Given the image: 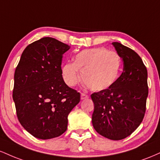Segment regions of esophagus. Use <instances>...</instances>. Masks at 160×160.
Returning <instances> with one entry per match:
<instances>
[{
	"instance_id": "34e87169",
	"label": "esophagus",
	"mask_w": 160,
	"mask_h": 160,
	"mask_svg": "<svg viewBox=\"0 0 160 160\" xmlns=\"http://www.w3.org/2000/svg\"><path fill=\"white\" fill-rule=\"evenodd\" d=\"M89 98V95H87L85 93H81L80 94V98H81V100H84V99H86Z\"/></svg>"
}]
</instances>
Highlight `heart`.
Returning <instances> with one entry per match:
<instances>
[{
  "label": "heart",
  "mask_w": 160,
  "mask_h": 160,
  "mask_svg": "<svg viewBox=\"0 0 160 160\" xmlns=\"http://www.w3.org/2000/svg\"><path fill=\"white\" fill-rule=\"evenodd\" d=\"M121 66L122 61L117 52L98 47L78 53L74 62H68L62 66V74L70 86L76 85L82 78L89 89L99 92L113 85L120 76Z\"/></svg>",
  "instance_id": "b5f03b06"
}]
</instances>
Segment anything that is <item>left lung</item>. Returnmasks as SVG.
I'll return each mask as SVG.
<instances>
[{
    "instance_id": "1",
    "label": "left lung",
    "mask_w": 160,
    "mask_h": 160,
    "mask_svg": "<svg viewBox=\"0 0 160 160\" xmlns=\"http://www.w3.org/2000/svg\"><path fill=\"white\" fill-rule=\"evenodd\" d=\"M123 61V71L113 86L91 95L92 117L98 134L111 140H122L140 126L148 95V71L135 51L118 42L112 43Z\"/></svg>"
}]
</instances>
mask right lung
I'll return each mask as SVG.
<instances>
[{
	"instance_id": "1",
	"label": "right lung",
	"mask_w": 160,
	"mask_h": 160,
	"mask_svg": "<svg viewBox=\"0 0 160 160\" xmlns=\"http://www.w3.org/2000/svg\"><path fill=\"white\" fill-rule=\"evenodd\" d=\"M70 48L55 38H43L25 49L16 68L12 98L18 120L37 138L62 135L68 116L80 101V92L62 78V57Z\"/></svg>"
}]
</instances>
